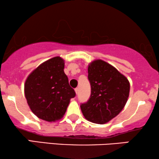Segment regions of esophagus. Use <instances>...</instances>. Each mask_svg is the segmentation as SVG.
Segmentation results:
<instances>
[{
	"label": "esophagus",
	"mask_w": 159,
	"mask_h": 159,
	"mask_svg": "<svg viewBox=\"0 0 159 159\" xmlns=\"http://www.w3.org/2000/svg\"><path fill=\"white\" fill-rule=\"evenodd\" d=\"M75 91L76 94H77V93H78V88H75Z\"/></svg>",
	"instance_id": "esophagus-1"
}]
</instances>
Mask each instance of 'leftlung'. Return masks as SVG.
Instances as JSON below:
<instances>
[{"label": "left lung", "instance_id": "obj_1", "mask_svg": "<svg viewBox=\"0 0 159 159\" xmlns=\"http://www.w3.org/2000/svg\"><path fill=\"white\" fill-rule=\"evenodd\" d=\"M91 94L81 103L84 118L95 124L107 123L125 107L129 93V82L116 68L102 60L88 66Z\"/></svg>", "mask_w": 159, "mask_h": 159}]
</instances>
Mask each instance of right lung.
<instances>
[{"label": "right lung", "instance_id": "1", "mask_svg": "<svg viewBox=\"0 0 159 159\" xmlns=\"http://www.w3.org/2000/svg\"><path fill=\"white\" fill-rule=\"evenodd\" d=\"M64 61L52 58L41 64L28 76L25 94L32 111L38 118L54 121L62 118L75 90L69 86L64 71Z\"/></svg>", "mask_w": 159, "mask_h": 159}]
</instances>
